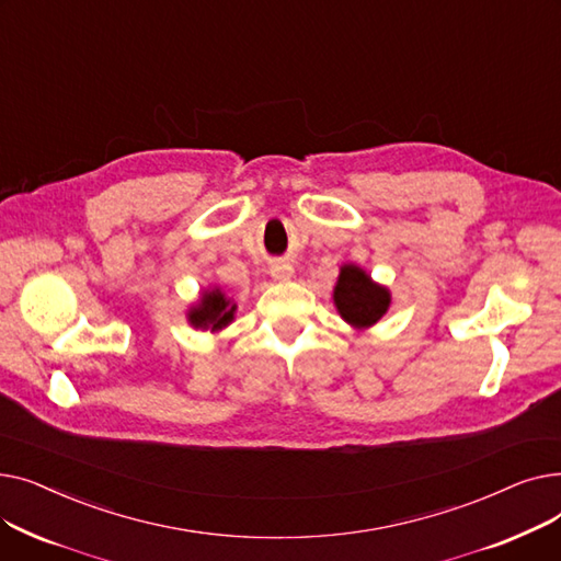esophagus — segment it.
Returning a JSON list of instances; mask_svg holds the SVG:
<instances>
[{
	"mask_svg": "<svg viewBox=\"0 0 561 561\" xmlns=\"http://www.w3.org/2000/svg\"><path fill=\"white\" fill-rule=\"evenodd\" d=\"M271 275H273L275 279H290V277H293V265H290V263H284V261L273 263Z\"/></svg>",
	"mask_w": 561,
	"mask_h": 561,
	"instance_id": "esophagus-1",
	"label": "esophagus"
}]
</instances>
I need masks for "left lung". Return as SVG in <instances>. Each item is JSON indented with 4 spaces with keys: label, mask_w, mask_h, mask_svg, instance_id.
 Returning <instances> with one entry per match:
<instances>
[{
    "label": "left lung",
    "mask_w": 561,
    "mask_h": 561,
    "mask_svg": "<svg viewBox=\"0 0 561 561\" xmlns=\"http://www.w3.org/2000/svg\"><path fill=\"white\" fill-rule=\"evenodd\" d=\"M334 305L352 328L366 330L389 311L391 293L379 286L355 263H345L334 286Z\"/></svg>",
    "instance_id": "left-lung-1"
}]
</instances>
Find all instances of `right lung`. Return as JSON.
Returning <instances> with one entry per match:
<instances>
[{"mask_svg":"<svg viewBox=\"0 0 561 561\" xmlns=\"http://www.w3.org/2000/svg\"><path fill=\"white\" fill-rule=\"evenodd\" d=\"M236 305L225 298L220 288H209L202 293V298L195 307L188 311V322L195 330H209L220 332L233 320Z\"/></svg>","mask_w":561,"mask_h":561,"instance_id":"obj_1","label":"right lung"}]
</instances>
